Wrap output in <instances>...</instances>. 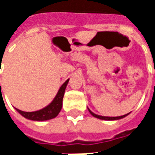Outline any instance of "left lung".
<instances>
[{
  "instance_id": "left-lung-1",
  "label": "left lung",
  "mask_w": 155,
  "mask_h": 155,
  "mask_svg": "<svg viewBox=\"0 0 155 155\" xmlns=\"http://www.w3.org/2000/svg\"><path fill=\"white\" fill-rule=\"evenodd\" d=\"M88 110H89V111H90V113H91L92 115L94 117H95V118H98V119H101V120H120V119H123V118H124L125 116H127L128 114H124V115H121V116H117V117H108V116H101V115H98V114H95L94 113H93L92 111L88 108Z\"/></svg>"
}]
</instances>
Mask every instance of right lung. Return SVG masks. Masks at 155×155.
Listing matches in <instances>:
<instances>
[{
  "instance_id": "right-lung-1",
  "label": "right lung",
  "mask_w": 155,
  "mask_h": 155,
  "mask_svg": "<svg viewBox=\"0 0 155 155\" xmlns=\"http://www.w3.org/2000/svg\"><path fill=\"white\" fill-rule=\"evenodd\" d=\"M68 82L69 80H67L61 85L53 101L50 104H48L46 107L43 108L42 110L34 111V112H25V111L20 110L18 109H16V110L22 116H24L28 120H35V121H44V120H51L53 118H55L59 114L62 108V101Z\"/></svg>"
}]
</instances>
